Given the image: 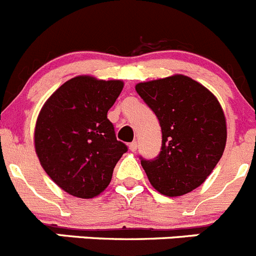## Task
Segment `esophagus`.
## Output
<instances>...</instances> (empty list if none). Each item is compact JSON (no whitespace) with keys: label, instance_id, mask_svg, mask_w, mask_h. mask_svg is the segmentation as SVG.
<instances>
[{"label":"esophagus","instance_id":"1","mask_svg":"<svg viewBox=\"0 0 256 256\" xmlns=\"http://www.w3.org/2000/svg\"><path fill=\"white\" fill-rule=\"evenodd\" d=\"M137 142H132V144H130V150L132 152H136L137 151Z\"/></svg>","mask_w":256,"mask_h":256}]
</instances>
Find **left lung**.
<instances>
[{"label":"left lung","instance_id":"8db88e82","mask_svg":"<svg viewBox=\"0 0 256 256\" xmlns=\"http://www.w3.org/2000/svg\"><path fill=\"white\" fill-rule=\"evenodd\" d=\"M136 91L156 114L162 132L160 154L140 160L150 182L166 196L194 190L224 154L227 126L221 104L184 74L140 82Z\"/></svg>","mask_w":256,"mask_h":256}]
</instances>
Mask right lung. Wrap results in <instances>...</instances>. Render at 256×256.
I'll list each match as a JSON object with an SVG mask.
<instances>
[{
	"label": "right lung",
	"instance_id": "1",
	"mask_svg": "<svg viewBox=\"0 0 256 256\" xmlns=\"http://www.w3.org/2000/svg\"><path fill=\"white\" fill-rule=\"evenodd\" d=\"M123 86L120 80L76 76L44 102L34 130L35 152L48 176L66 193L88 199L109 185L128 150L106 116Z\"/></svg>",
	"mask_w": 256,
	"mask_h": 256
}]
</instances>
